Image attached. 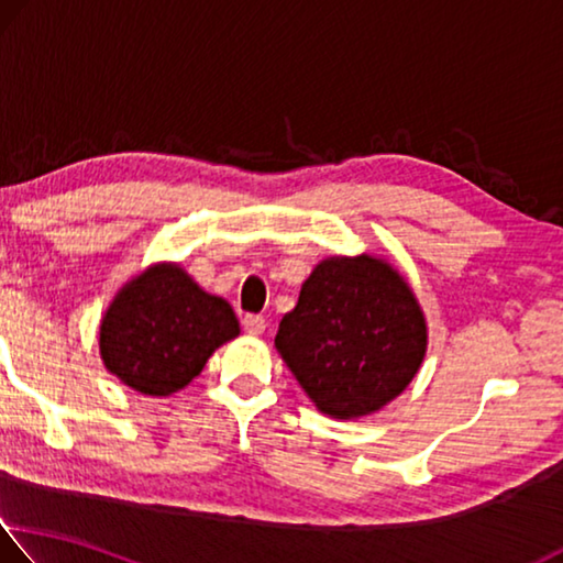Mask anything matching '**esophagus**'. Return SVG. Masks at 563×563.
<instances>
[{
	"instance_id": "1",
	"label": "esophagus",
	"mask_w": 563,
	"mask_h": 563,
	"mask_svg": "<svg viewBox=\"0 0 563 563\" xmlns=\"http://www.w3.org/2000/svg\"><path fill=\"white\" fill-rule=\"evenodd\" d=\"M241 324H244V332L249 334H264L266 330V319L262 314H246L241 319Z\"/></svg>"
}]
</instances>
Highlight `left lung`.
Masks as SVG:
<instances>
[{
  "mask_svg": "<svg viewBox=\"0 0 563 563\" xmlns=\"http://www.w3.org/2000/svg\"><path fill=\"white\" fill-rule=\"evenodd\" d=\"M274 342L317 408L347 420L379 410L410 385L428 334L408 282L362 254L319 264Z\"/></svg>",
  "mask_w": 563,
  "mask_h": 563,
  "instance_id": "8db88e82",
  "label": "left lung"
}]
</instances>
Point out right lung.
Returning a JSON list of instances; mask_svg holds the SVG:
<instances>
[{"label": "right lung", "mask_w": 563, "mask_h": 563, "mask_svg": "<svg viewBox=\"0 0 563 563\" xmlns=\"http://www.w3.org/2000/svg\"><path fill=\"white\" fill-rule=\"evenodd\" d=\"M239 334L227 299L211 297L178 266H153L112 301L100 327L106 367L143 395H170Z\"/></svg>", "instance_id": "1"}]
</instances>
